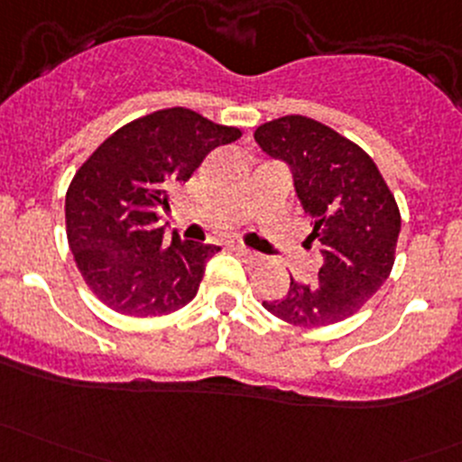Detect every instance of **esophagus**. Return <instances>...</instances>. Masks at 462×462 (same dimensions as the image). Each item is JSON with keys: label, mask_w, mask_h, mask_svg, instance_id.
<instances>
[{"label": "esophagus", "mask_w": 462, "mask_h": 462, "mask_svg": "<svg viewBox=\"0 0 462 462\" xmlns=\"http://www.w3.org/2000/svg\"><path fill=\"white\" fill-rule=\"evenodd\" d=\"M235 250H236V254H239V257H244L248 263H259L261 261V254L254 253V250L245 248V245H241V244L235 245Z\"/></svg>", "instance_id": "34e87169"}]
</instances>
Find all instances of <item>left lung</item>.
I'll return each instance as SVG.
<instances>
[{
	"label": "left lung",
	"instance_id": "left-lung-1",
	"mask_svg": "<svg viewBox=\"0 0 462 462\" xmlns=\"http://www.w3.org/2000/svg\"><path fill=\"white\" fill-rule=\"evenodd\" d=\"M254 141L286 162L321 254L318 282H295L282 300L263 301L274 318L321 328L356 315L391 274L400 209L374 158L335 129L306 116L259 125Z\"/></svg>",
	"mask_w": 462,
	"mask_h": 462
}]
</instances>
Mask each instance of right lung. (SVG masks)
Listing matches in <instances>:
<instances>
[{
	"mask_svg": "<svg viewBox=\"0 0 462 462\" xmlns=\"http://www.w3.org/2000/svg\"><path fill=\"white\" fill-rule=\"evenodd\" d=\"M241 138L185 106L153 111L111 134L67 189V239L93 295L129 318H161L197 297L205 263L221 248L171 239L158 209L203 158Z\"/></svg>",
	"mask_w": 462,
	"mask_h": 462,
	"instance_id": "right-lung-1",
	"label": "right lung"
}]
</instances>
